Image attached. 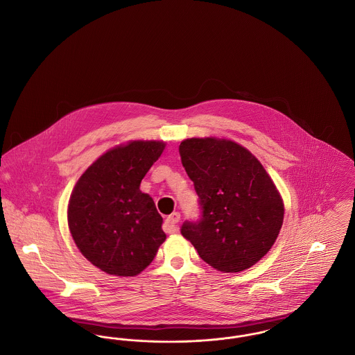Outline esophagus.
<instances>
[{"label": "esophagus", "mask_w": 355, "mask_h": 355, "mask_svg": "<svg viewBox=\"0 0 355 355\" xmlns=\"http://www.w3.org/2000/svg\"><path fill=\"white\" fill-rule=\"evenodd\" d=\"M179 220H180V214H179V212L171 214L168 218L166 219V222H164V231L168 232V234L176 232V231H178V223H179Z\"/></svg>", "instance_id": "esophagus-1"}]
</instances>
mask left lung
I'll list each match as a JSON object with an SVG mask.
<instances>
[{"instance_id":"obj_1","label":"left lung","mask_w":355,"mask_h":355,"mask_svg":"<svg viewBox=\"0 0 355 355\" xmlns=\"http://www.w3.org/2000/svg\"><path fill=\"white\" fill-rule=\"evenodd\" d=\"M179 153L199 196L202 216L184 222L182 235L218 271L239 272L270 251L284 207L261 162L235 141L187 139Z\"/></svg>"}]
</instances>
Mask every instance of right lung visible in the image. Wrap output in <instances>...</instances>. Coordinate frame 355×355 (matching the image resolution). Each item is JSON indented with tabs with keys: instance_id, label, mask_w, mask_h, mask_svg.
Instances as JSON below:
<instances>
[{
	"instance_id": "add662e5",
	"label": "right lung",
	"mask_w": 355,
	"mask_h": 355,
	"mask_svg": "<svg viewBox=\"0 0 355 355\" xmlns=\"http://www.w3.org/2000/svg\"><path fill=\"white\" fill-rule=\"evenodd\" d=\"M166 148L163 141H130L101 155L72 191L68 225L80 252L116 277L140 274L166 241L163 218L140 183Z\"/></svg>"
}]
</instances>
